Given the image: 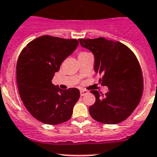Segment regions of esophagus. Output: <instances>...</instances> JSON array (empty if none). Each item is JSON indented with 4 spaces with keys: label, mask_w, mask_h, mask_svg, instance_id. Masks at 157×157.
Masks as SVG:
<instances>
[{
    "label": "esophagus",
    "mask_w": 157,
    "mask_h": 157,
    "mask_svg": "<svg viewBox=\"0 0 157 157\" xmlns=\"http://www.w3.org/2000/svg\"><path fill=\"white\" fill-rule=\"evenodd\" d=\"M87 93H88V91L86 90H83V89L80 90V95L81 96H84L85 94H86Z\"/></svg>",
    "instance_id": "1"
}]
</instances>
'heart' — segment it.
Returning a JSON list of instances; mask_svg holds the SVG:
<instances>
[{
    "label": "heart",
    "mask_w": 157,
    "mask_h": 157,
    "mask_svg": "<svg viewBox=\"0 0 157 157\" xmlns=\"http://www.w3.org/2000/svg\"><path fill=\"white\" fill-rule=\"evenodd\" d=\"M82 53H85V52H81V53H80V54H82ZM80 54H79V55H80Z\"/></svg>",
    "instance_id": "b5f03b06"
}]
</instances>
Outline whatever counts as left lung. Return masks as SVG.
Here are the masks:
<instances>
[{"mask_svg":"<svg viewBox=\"0 0 157 157\" xmlns=\"http://www.w3.org/2000/svg\"><path fill=\"white\" fill-rule=\"evenodd\" d=\"M80 45L92 52L94 71L102 76L99 82L109 88L104 95L91 90L95 103L89 112L94 120L105 123H121L139 104L143 92L142 73L138 59L130 48L120 41L105 37L79 39Z\"/></svg>","mask_w":157,"mask_h":157,"instance_id":"left-lung-1","label":"left lung"}]
</instances>
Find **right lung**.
<instances>
[{
    "mask_svg": "<svg viewBox=\"0 0 157 157\" xmlns=\"http://www.w3.org/2000/svg\"><path fill=\"white\" fill-rule=\"evenodd\" d=\"M78 45L76 39L44 35L28 43L19 55L16 80L20 98L30 114L45 124L70 120L79 99L77 88L63 90L52 83L54 74Z\"/></svg>",
    "mask_w": 157,
    "mask_h": 157,
    "instance_id": "right-lung-1",
    "label": "right lung"
}]
</instances>
